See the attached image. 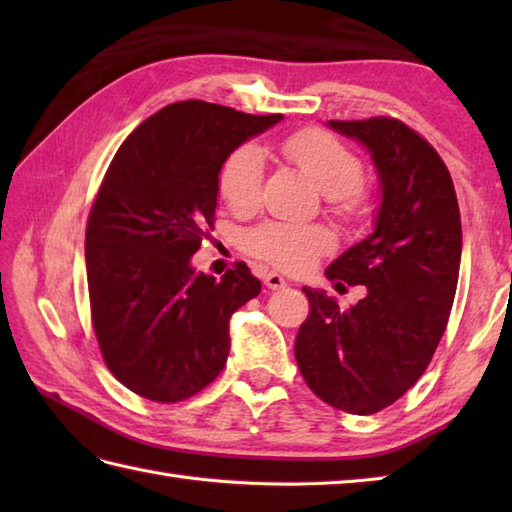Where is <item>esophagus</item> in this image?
Instances as JSON below:
<instances>
[{
	"instance_id": "esophagus-1",
	"label": "esophagus",
	"mask_w": 512,
	"mask_h": 512,
	"mask_svg": "<svg viewBox=\"0 0 512 512\" xmlns=\"http://www.w3.org/2000/svg\"><path fill=\"white\" fill-rule=\"evenodd\" d=\"M264 284H266V288H270V290H281V288L288 286V281H286L284 277H281L279 273H275V270H270V273L264 275Z\"/></svg>"
}]
</instances>
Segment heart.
<instances>
[{
  "label": "heart",
  "mask_w": 512,
  "mask_h": 512,
  "mask_svg": "<svg viewBox=\"0 0 512 512\" xmlns=\"http://www.w3.org/2000/svg\"><path fill=\"white\" fill-rule=\"evenodd\" d=\"M288 162H292L336 211L356 215L363 198L358 184L363 182V165L350 149L334 136L308 129L290 136L281 145ZM264 180V156L257 145H242L226 158L220 171V195L228 209L246 215L257 209L259 189ZM334 246V235L325 226H292L266 222L246 235L250 253L286 270H306L319 255Z\"/></svg>",
  "instance_id": "b5f03b06"
}]
</instances>
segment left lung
<instances>
[{"mask_svg": "<svg viewBox=\"0 0 512 512\" xmlns=\"http://www.w3.org/2000/svg\"><path fill=\"white\" fill-rule=\"evenodd\" d=\"M325 125L365 147L380 204L372 233L325 270L328 279L365 286L367 295L341 310L325 290L303 288L310 317L295 356L321 400L369 416L416 385L447 330L462 257L460 209L438 151L405 123Z\"/></svg>", "mask_w": 512, "mask_h": 512, "instance_id": "1", "label": "left lung"}]
</instances>
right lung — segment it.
Listing matches in <instances>:
<instances>
[{
    "instance_id": "right-lung-1",
    "label": "right lung",
    "mask_w": 512,
    "mask_h": 512,
    "mask_svg": "<svg viewBox=\"0 0 512 512\" xmlns=\"http://www.w3.org/2000/svg\"><path fill=\"white\" fill-rule=\"evenodd\" d=\"M281 114L182 101L140 123L107 169L85 231L94 332L134 394L178 402L226 365L228 321L262 290L244 262L217 281L195 273L226 158Z\"/></svg>"
}]
</instances>
